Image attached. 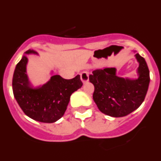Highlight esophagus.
Segmentation results:
<instances>
[{
	"instance_id": "34e87169",
	"label": "esophagus",
	"mask_w": 161,
	"mask_h": 161,
	"mask_svg": "<svg viewBox=\"0 0 161 161\" xmlns=\"http://www.w3.org/2000/svg\"><path fill=\"white\" fill-rule=\"evenodd\" d=\"M80 79L84 84L89 81V73H88V72H86V71L82 72L80 74Z\"/></svg>"
}]
</instances>
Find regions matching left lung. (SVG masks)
Wrapping results in <instances>:
<instances>
[{"instance_id":"obj_1","label":"left lung","mask_w":161,"mask_h":161,"mask_svg":"<svg viewBox=\"0 0 161 161\" xmlns=\"http://www.w3.org/2000/svg\"><path fill=\"white\" fill-rule=\"evenodd\" d=\"M135 56L139 63L137 79L119 77L115 68L97 69L89 76V81L94 85L93 101L105 114L123 117L138 109L144 101L150 82L149 70L139 53Z\"/></svg>"}]
</instances>
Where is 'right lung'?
Returning <instances> with one entry per match:
<instances>
[{"label":"right lung","instance_id":"add662e5","mask_svg":"<svg viewBox=\"0 0 161 161\" xmlns=\"http://www.w3.org/2000/svg\"><path fill=\"white\" fill-rule=\"evenodd\" d=\"M35 54L34 50H28L25 55ZM28 58L23 55L17 64L13 76V92L21 109L28 117L41 123H52L63 117L70 97L81 88L80 75L70 80L54 75L44 85L34 88L26 73Z\"/></svg>","mask_w":161,"mask_h":161}]
</instances>
